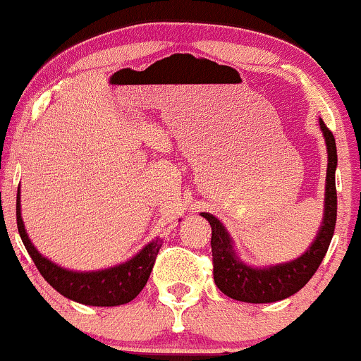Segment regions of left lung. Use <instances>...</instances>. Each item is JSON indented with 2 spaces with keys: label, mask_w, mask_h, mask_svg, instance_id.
<instances>
[{
  "label": "left lung",
  "mask_w": 361,
  "mask_h": 361,
  "mask_svg": "<svg viewBox=\"0 0 361 361\" xmlns=\"http://www.w3.org/2000/svg\"><path fill=\"white\" fill-rule=\"evenodd\" d=\"M323 130L326 147H328V173H326V197L324 218L317 231L316 240L306 253L287 264L270 265L267 269H253L240 260L233 248V241L218 218L209 213H201L211 224V252H213V275L218 289L228 298L241 302L267 304L277 302L299 292L311 281L312 275L319 269L321 262L331 243L334 224H336V182L334 172L338 165L336 142L331 130L319 120Z\"/></svg>",
  "instance_id": "1"
}]
</instances>
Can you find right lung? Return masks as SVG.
I'll use <instances>...</instances> for the list:
<instances>
[{
    "label": "right lung",
    "mask_w": 361,
    "mask_h": 361,
    "mask_svg": "<svg viewBox=\"0 0 361 361\" xmlns=\"http://www.w3.org/2000/svg\"><path fill=\"white\" fill-rule=\"evenodd\" d=\"M16 226H18L21 241L42 277L55 290L61 292L63 298L75 300L79 304H86V306H121V304L130 302L137 298L150 277L155 258L164 243L162 240L157 238L131 260L111 267V269L97 270V272H72V270L62 269L50 262L49 258L40 255L32 245L27 231H25L23 219H21L20 188L16 194Z\"/></svg>",
    "instance_id": "add662e5"
}]
</instances>
